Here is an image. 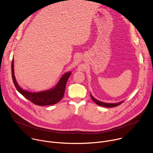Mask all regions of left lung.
<instances>
[{"mask_svg":"<svg viewBox=\"0 0 153 153\" xmlns=\"http://www.w3.org/2000/svg\"><path fill=\"white\" fill-rule=\"evenodd\" d=\"M90 96H91V99H93V100L99 106H104V107H107V108H112V107H115V106H117L118 105H119L120 104H121L123 102H119V103H105V102H100V101H99L97 100H96L95 98H94L93 97V96L90 94Z\"/></svg>","mask_w":153,"mask_h":153,"instance_id":"obj_1","label":"left lung"}]
</instances>
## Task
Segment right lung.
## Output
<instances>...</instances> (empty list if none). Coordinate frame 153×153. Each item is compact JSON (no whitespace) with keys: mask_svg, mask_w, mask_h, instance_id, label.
Returning a JSON list of instances; mask_svg holds the SVG:
<instances>
[{"mask_svg":"<svg viewBox=\"0 0 153 153\" xmlns=\"http://www.w3.org/2000/svg\"><path fill=\"white\" fill-rule=\"evenodd\" d=\"M11 74L13 83L17 90L28 100L39 106L51 105L59 102L63 97L67 82L71 73H65L60 79L58 83L53 89L37 93H31L24 90L19 86L14 73V58L11 63Z\"/></svg>","mask_w":153,"mask_h":153,"instance_id":"add662e5","label":"right lung"}]
</instances>
